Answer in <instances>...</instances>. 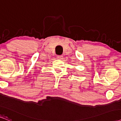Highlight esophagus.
I'll return each instance as SVG.
<instances>
[{
	"label": "esophagus",
	"mask_w": 121,
	"mask_h": 121,
	"mask_svg": "<svg viewBox=\"0 0 121 121\" xmlns=\"http://www.w3.org/2000/svg\"><path fill=\"white\" fill-rule=\"evenodd\" d=\"M63 57H64V56L62 55H58L57 56V58L59 60H62V59H63Z\"/></svg>",
	"instance_id": "esophagus-1"
}]
</instances>
